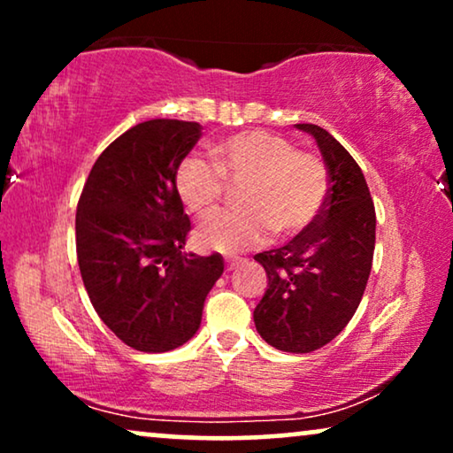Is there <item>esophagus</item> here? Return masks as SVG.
I'll return each mask as SVG.
<instances>
[{
  "label": "esophagus",
  "mask_w": 453,
  "mask_h": 453,
  "mask_svg": "<svg viewBox=\"0 0 453 453\" xmlns=\"http://www.w3.org/2000/svg\"><path fill=\"white\" fill-rule=\"evenodd\" d=\"M241 264V259H226V270H234Z\"/></svg>",
  "instance_id": "1"
}]
</instances>
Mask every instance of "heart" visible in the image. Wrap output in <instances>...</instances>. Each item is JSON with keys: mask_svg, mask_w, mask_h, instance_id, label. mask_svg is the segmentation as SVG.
I'll list each match as a JSON object with an SVG mask.
<instances>
[{"mask_svg": "<svg viewBox=\"0 0 453 453\" xmlns=\"http://www.w3.org/2000/svg\"><path fill=\"white\" fill-rule=\"evenodd\" d=\"M214 165L188 157L179 165L175 188L183 206L206 219L219 206L226 183H241L239 210L216 214L197 228L203 250L237 253L262 245L270 233L296 237L318 219L330 191L324 160L296 150L284 135L245 132L212 146Z\"/></svg>", "mask_w": 453, "mask_h": 453, "instance_id": "obj_1", "label": "heart"}]
</instances>
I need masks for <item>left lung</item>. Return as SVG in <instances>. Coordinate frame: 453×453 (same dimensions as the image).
<instances>
[{
    "label": "left lung",
    "instance_id": "8db88e82",
    "mask_svg": "<svg viewBox=\"0 0 453 453\" xmlns=\"http://www.w3.org/2000/svg\"><path fill=\"white\" fill-rule=\"evenodd\" d=\"M296 127L318 142L330 191L311 226L287 245L253 256L268 274L253 321L270 346L303 355L336 338L363 299L373 264L375 206L349 150L324 127Z\"/></svg>",
    "mask_w": 453,
    "mask_h": 453
}]
</instances>
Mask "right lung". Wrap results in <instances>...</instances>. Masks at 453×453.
Here are the masks:
<instances>
[{
  "instance_id": "add662e5",
  "label": "right lung",
  "mask_w": 453,
  "mask_h": 453,
  "mask_svg": "<svg viewBox=\"0 0 453 453\" xmlns=\"http://www.w3.org/2000/svg\"><path fill=\"white\" fill-rule=\"evenodd\" d=\"M202 135L200 123H138L96 158L76 212L84 288L104 326L142 352H166L200 327L219 280L220 253H185L191 222L175 175Z\"/></svg>"
}]
</instances>
